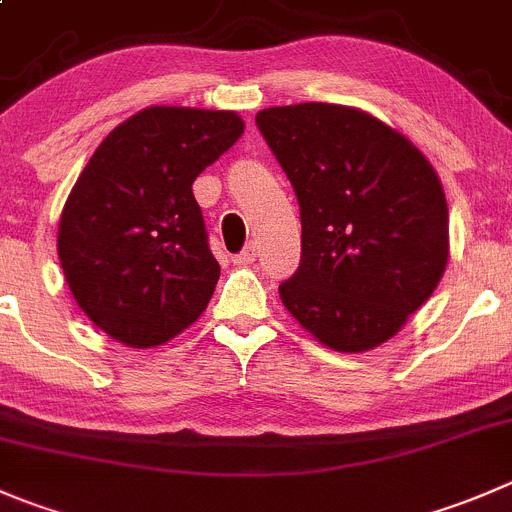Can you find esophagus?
Returning a JSON list of instances; mask_svg holds the SVG:
<instances>
[{"label": "esophagus", "instance_id": "esophagus-1", "mask_svg": "<svg viewBox=\"0 0 512 512\" xmlns=\"http://www.w3.org/2000/svg\"><path fill=\"white\" fill-rule=\"evenodd\" d=\"M255 257H257V247L247 245L245 250L237 252V255L232 257V262H235V265H252V262H255Z\"/></svg>", "mask_w": 512, "mask_h": 512}]
</instances>
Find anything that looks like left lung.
Here are the masks:
<instances>
[{
  "instance_id": "obj_1",
  "label": "left lung",
  "mask_w": 512,
  "mask_h": 512,
  "mask_svg": "<svg viewBox=\"0 0 512 512\" xmlns=\"http://www.w3.org/2000/svg\"><path fill=\"white\" fill-rule=\"evenodd\" d=\"M255 122L300 202L302 257L282 305L337 352L390 340L448 262L435 170L393 127L342 104L270 107Z\"/></svg>"
}]
</instances>
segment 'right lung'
I'll return each mask as SVG.
<instances>
[{"label":"right lung","mask_w":512,"mask_h":512,"mask_svg":"<svg viewBox=\"0 0 512 512\" xmlns=\"http://www.w3.org/2000/svg\"><path fill=\"white\" fill-rule=\"evenodd\" d=\"M242 130L235 112L147 107L82 170L59 220V262L84 315L114 340L162 345L207 307L220 265L192 182Z\"/></svg>","instance_id":"obj_1"}]
</instances>
